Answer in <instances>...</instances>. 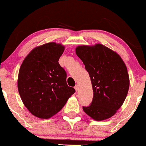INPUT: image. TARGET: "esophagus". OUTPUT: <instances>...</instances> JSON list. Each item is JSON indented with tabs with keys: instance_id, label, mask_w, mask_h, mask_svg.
<instances>
[{
	"instance_id": "34e87169",
	"label": "esophagus",
	"mask_w": 146,
	"mask_h": 146,
	"mask_svg": "<svg viewBox=\"0 0 146 146\" xmlns=\"http://www.w3.org/2000/svg\"><path fill=\"white\" fill-rule=\"evenodd\" d=\"M79 88H80V86H79V85H78V84H77V85H76V86H75V90H76V91H77V92H78V90H79Z\"/></svg>"
}]
</instances>
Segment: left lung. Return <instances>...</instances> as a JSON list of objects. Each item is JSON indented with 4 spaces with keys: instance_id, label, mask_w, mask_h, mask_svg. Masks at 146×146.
Returning a JSON list of instances; mask_svg holds the SVG:
<instances>
[{
    "instance_id": "8db88e82",
    "label": "left lung",
    "mask_w": 146,
    "mask_h": 146,
    "mask_svg": "<svg viewBox=\"0 0 146 146\" xmlns=\"http://www.w3.org/2000/svg\"><path fill=\"white\" fill-rule=\"evenodd\" d=\"M75 53L85 65L93 90V101L84 111L96 121L113 117L128 94L130 80L119 55L101 44L82 45Z\"/></svg>"
}]
</instances>
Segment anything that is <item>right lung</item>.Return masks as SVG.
I'll list each match as a JSON object with an SVG mask.
<instances>
[{"instance_id":"1","label":"right lung","mask_w":146,"mask_h":146,"mask_svg":"<svg viewBox=\"0 0 146 146\" xmlns=\"http://www.w3.org/2000/svg\"><path fill=\"white\" fill-rule=\"evenodd\" d=\"M64 46L48 42L37 46L22 63L18 88L22 101L32 115L48 119L66 104L75 92L66 84V73L58 60Z\"/></svg>"}]
</instances>
